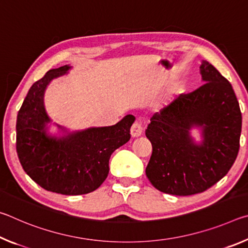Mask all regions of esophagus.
Listing matches in <instances>:
<instances>
[{"label": "esophagus", "instance_id": "34e87169", "mask_svg": "<svg viewBox=\"0 0 248 248\" xmlns=\"http://www.w3.org/2000/svg\"><path fill=\"white\" fill-rule=\"evenodd\" d=\"M130 132H131V136L133 138L140 137L142 132H143V127H142L141 123H139V121H136V123L132 124L131 129H130Z\"/></svg>", "mask_w": 248, "mask_h": 248}]
</instances>
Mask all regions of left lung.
<instances>
[{"mask_svg":"<svg viewBox=\"0 0 248 248\" xmlns=\"http://www.w3.org/2000/svg\"><path fill=\"white\" fill-rule=\"evenodd\" d=\"M200 73L202 85L156 112L145 130L153 149L145 174L165 194L207 190L228 174L240 150L242 114L232 85L208 61ZM191 127L202 130L201 144Z\"/></svg>","mask_w":248,"mask_h":248,"instance_id":"left-lung-1","label":"left lung"}]
</instances>
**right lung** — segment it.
Returning a JSON list of instances; mask_svg holds the SVG:
<instances>
[{"label":"right lung","instance_id":"1","mask_svg":"<svg viewBox=\"0 0 248 248\" xmlns=\"http://www.w3.org/2000/svg\"><path fill=\"white\" fill-rule=\"evenodd\" d=\"M70 65L49 70L32 84L16 121V151L24 170L44 189L57 194L85 195L107 178L112 152L130 140L134 116L127 115L109 127H94L63 137L47 133L49 118L44 95L53 78L68 73ZM65 130L61 125H58Z\"/></svg>","mask_w":248,"mask_h":248}]
</instances>
